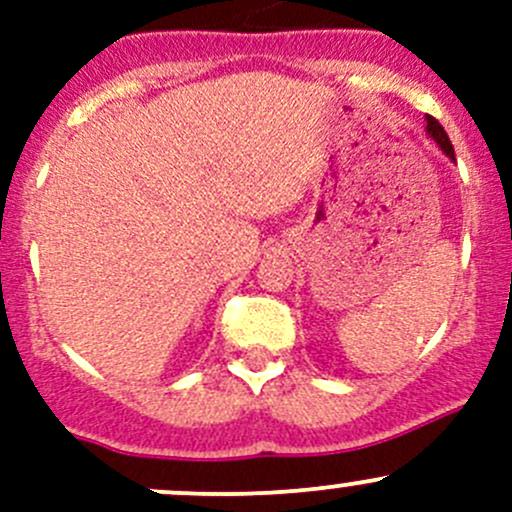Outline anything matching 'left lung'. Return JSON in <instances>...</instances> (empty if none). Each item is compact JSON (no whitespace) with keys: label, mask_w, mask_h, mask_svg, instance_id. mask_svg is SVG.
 I'll return each instance as SVG.
<instances>
[{"label":"left lung","mask_w":512,"mask_h":512,"mask_svg":"<svg viewBox=\"0 0 512 512\" xmlns=\"http://www.w3.org/2000/svg\"><path fill=\"white\" fill-rule=\"evenodd\" d=\"M426 133H428V138H433V141H436V146L441 148L448 158L456 160V153H453V146H451V141H448L446 131H443V126L433 116H426Z\"/></svg>","instance_id":"8db88e82"}]
</instances>
